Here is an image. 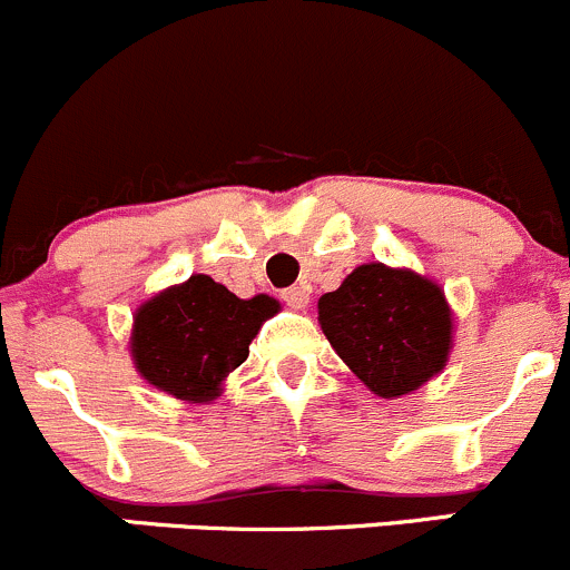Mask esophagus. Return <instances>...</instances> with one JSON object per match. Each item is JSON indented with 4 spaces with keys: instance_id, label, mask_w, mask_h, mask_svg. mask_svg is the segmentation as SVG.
<instances>
[{
    "instance_id": "1",
    "label": "esophagus",
    "mask_w": 570,
    "mask_h": 570,
    "mask_svg": "<svg viewBox=\"0 0 570 570\" xmlns=\"http://www.w3.org/2000/svg\"><path fill=\"white\" fill-rule=\"evenodd\" d=\"M308 295H312V289H308L306 284H295V286H289V289L281 292V297H284V303L289 308H306Z\"/></svg>"
}]
</instances>
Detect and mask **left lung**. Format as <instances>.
<instances>
[{
	"mask_svg": "<svg viewBox=\"0 0 570 570\" xmlns=\"http://www.w3.org/2000/svg\"><path fill=\"white\" fill-rule=\"evenodd\" d=\"M320 328L379 397H401L445 367L451 308L434 281L373 262L320 297Z\"/></svg>",
	"mask_w": 570,
	"mask_h": 570,
	"instance_id": "obj_1",
	"label": "left lung"
}]
</instances>
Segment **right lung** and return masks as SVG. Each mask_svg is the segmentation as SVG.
Here are the masks:
<instances>
[{
  "label": "right lung",
  "mask_w": 570,
  "mask_h": 570,
  "mask_svg": "<svg viewBox=\"0 0 570 570\" xmlns=\"http://www.w3.org/2000/svg\"><path fill=\"white\" fill-rule=\"evenodd\" d=\"M278 308L269 295L242 301L208 275H191L138 306L132 364L141 379L180 401H214Z\"/></svg>",
  "instance_id": "1"
}]
</instances>
